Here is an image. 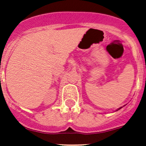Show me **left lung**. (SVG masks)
<instances>
[{"label":"left lung","instance_id":"8db88e82","mask_svg":"<svg viewBox=\"0 0 146 146\" xmlns=\"http://www.w3.org/2000/svg\"><path fill=\"white\" fill-rule=\"evenodd\" d=\"M121 108H122V107H120V108H119V109H118V110H117V111H118V110H120V109H121Z\"/></svg>","mask_w":146,"mask_h":146}]
</instances>
